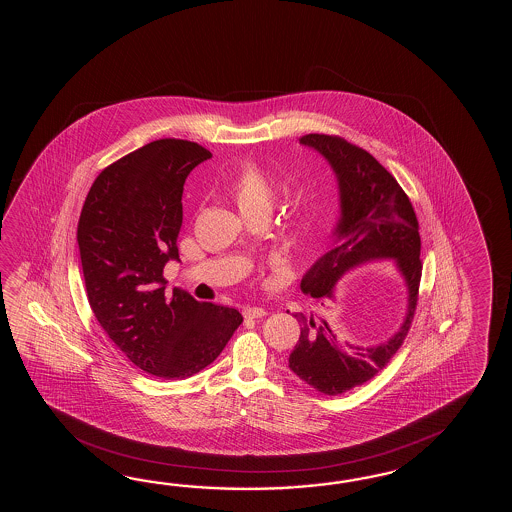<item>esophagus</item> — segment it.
Returning a JSON list of instances; mask_svg holds the SVG:
<instances>
[{"mask_svg": "<svg viewBox=\"0 0 512 512\" xmlns=\"http://www.w3.org/2000/svg\"><path fill=\"white\" fill-rule=\"evenodd\" d=\"M243 315H245V318H261V316H265V309L249 305V307L243 309Z\"/></svg>", "mask_w": 512, "mask_h": 512, "instance_id": "obj_1", "label": "esophagus"}]
</instances>
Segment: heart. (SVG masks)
<instances>
[{
    "instance_id": "b5f03b06",
    "label": "heart",
    "mask_w": 512,
    "mask_h": 512,
    "mask_svg": "<svg viewBox=\"0 0 512 512\" xmlns=\"http://www.w3.org/2000/svg\"><path fill=\"white\" fill-rule=\"evenodd\" d=\"M230 196L243 216L258 210H271L272 185L256 164H241L230 183Z\"/></svg>"
}]
</instances>
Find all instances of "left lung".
Segmentation results:
<instances>
[{
  "instance_id": "left-lung-1",
  "label": "left lung",
  "mask_w": 512,
  "mask_h": 512,
  "mask_svg": "<svg viewBox=\"0 0 512 512\" xmlns=\"http://www.w3.org/2000/svg\"><path fill=\"white\" fill-rule=\"evenodd\" d=\"M300 144L320 153L337 177L340 218L329 251L302 278V291L316 304L335 302L338 280L373 261H395L403 276L406 304L392 337L359 346L338 337L324 316L296 313L300 338L289 368L305 384L326 395H340L370 381L401 348L414 320L421 282V238L414 207L403 188L371 153L335 135L309 133Z\"/></svg>"
}]
</instances>
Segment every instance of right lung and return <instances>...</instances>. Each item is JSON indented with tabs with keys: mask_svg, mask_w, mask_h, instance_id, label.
Instances as JSON below:
<instances>
[{
	"mask_svg": "<svg viewBox=\"0 0 512 512\" xmlns=\"http://www.w3.org/2000/svg\"><path fill=\"white\" fill-rule=\"evenodd\" d=\"M210 157L197 142H150L98 174L78 219L98 324L137 368L166 381L207 368L243 322L238 309L164 291V265L179 260L186 177Z\"/></svg>",
	"mask_w": 512,
	"mask_h": 512,
	"instance_id": "obj_1",
	"label": "right lung"
}]
</instances>
